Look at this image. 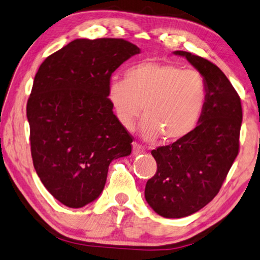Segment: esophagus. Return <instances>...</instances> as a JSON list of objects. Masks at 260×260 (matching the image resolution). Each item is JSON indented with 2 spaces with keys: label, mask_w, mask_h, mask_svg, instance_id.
<instances>
[{
  "label": "esophagus",
  "mask_w": 260,
  "mask_h": 260,
  "mask_svg": "<svg viewBox=\"0 0 260 260\" xmlns=\"http://www.w3.org/2000/svg\"><path fill=\"white\" fill-rule=\"evenodd\" d=\"M144 151H145V150H144V147L141 145V144H138V143H136V142L133 143V153L135 155L141 154V153L144 152Z\"/></svg>",
  "instance_id": "obj_1"
}]
</instances>
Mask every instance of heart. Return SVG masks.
<instances>
[{"label": "heart", "instance_id": "obj_1", "mask_svg": "<svg viewBox=\"0 0 260 260\" xmlns=\"http://www.w3.org/2000/svg\"><path fill=\"white\" fill-rule=\"evenodd\" d=\"M207 81L197 70L172 63L143 61L125 71V79L108 86V99L121 124L131 129L142 113L144 138L161 135L177 141L197 126L207 101Z\"/></svg>", "mask_w": 260, "mask_h": 260}]
</instances>
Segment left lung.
Segmentation results:
<instances>
[{
	"mask_svg": "<svg viewBox=\"0 0 260 260\" xmlns=\"http://www.w3.org/2000/svg\"><path fill=\"white\" fill-rule=\"evenodd\" d=\"M173 53L205 75L208 94L194 130L151 151L157 172L146 182L145 199L166 218L189 216L216 197L238 154L243 117L237 91L216 65L186 51Z\"/></svg>",
	"mask_w": 260,
	"mask_h": 260,
	"instance_id": "left-lung-1",
	"label": "left lung"
}]
</instances>
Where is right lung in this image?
<instances>
[{
  "label": "right lung",
  "mask_w": 260,
  "mask_h": 260,
  "mask_svg": "<svg viewBox=\"0 0 260 260\" xmlns=\"http://www.w3.org/2000/svg\"><path fill=\"white\" fill-rule=\"evenodd\" d=\"M141 50L118 38L75 39L47 57L26 105L34 166L53 198L70 208L96 200L114 159L131 153L108 99L111 74Z\"/></svg>",
  "instance_id": "obj_1"
}]
</instances>
